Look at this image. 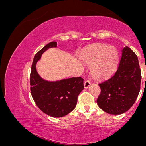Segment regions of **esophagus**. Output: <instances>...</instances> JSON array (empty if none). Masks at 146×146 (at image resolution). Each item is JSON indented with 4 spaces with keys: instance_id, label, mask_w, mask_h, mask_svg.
<instances>
[{
    "instance_id": "34e87169",
    "label": "esophagus",
    "mask_w": 146,
    "mask_h": 146,
    "mask_svg": "<svg viewBox=\"0 0 146 146\" xmlns=\"http://www.w3.org/2000/svg\"><path fill=\"white\" fill-rule=\"evenodd\" d=\"M90 85H91V82L89 81H85V83H84V87L85 89H87L88 87H90Z\"/></svg>"
}]
</instances>
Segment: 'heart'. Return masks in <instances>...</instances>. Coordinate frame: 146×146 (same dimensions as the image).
Here are the masks:
<instances>
[{
    "label": "heart",
    "mask_w": 146,
    "mask_h": 146,
    "mask_svg": "<svg viewBox=\"0 0 146 146\" xmlns=\"http://www.w3.org/2000/svg\"><path fill=\"white\" fill-rule=\"evenodd\" d=\"M80 58L85 64L92 65L91 71L94 77L108 79L118 69L120 53L114 46L96 44L87 47L81 53Z\"/></svg>",
    "instance_id": "heart-1"
}]
</instances>
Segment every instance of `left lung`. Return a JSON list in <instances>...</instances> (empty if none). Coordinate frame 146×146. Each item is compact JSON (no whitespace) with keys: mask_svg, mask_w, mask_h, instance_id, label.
Instances as JSON below:
<instances>
[{"mask_svg":"<svg viewBox=\"0 0 146 146\" xmlns=\"http://www.w3.org/2000/svg\"><path fill=\"white\" fill-rule=\"evenodd\" d=\"M141 70L135 53L126 46L122 50L118 70L109 79L100 83L101 89L96 100L106 113L121 114L132 107L140 91Z\"/></svg>","mask_w":146,"mask_h":146,"instance_id":"obj_1","label":"left lung"}]
</instances>
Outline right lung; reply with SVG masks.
Listing matches in <instances>:
<instances>
[{
	"label": "right lung",
	"mask_w": 146,
	"mask_h": 146,
	"mask_svg": "<svg viewBox=\"0 0 146 146\" xmlns=\"http://www.w3.org/2000/svg\"><path fill=\"white\" fill-rule=\"evenodd\" d=\"M56 47L57 42H52L35 55L30 73V91L34 102L43 112L54 118H60L74 110L84 85L81 77L49 81L42 79L37 72L36 63L43 53L49 48Z\"/></svg>",
	"instance_id": "right-lung-1"
}]
</instances>
